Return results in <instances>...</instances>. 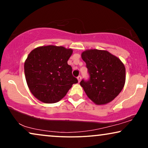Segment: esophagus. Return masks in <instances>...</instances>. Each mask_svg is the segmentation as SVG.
Returning a JSON list of instances; mask_svg holds the SVG:
<instances>
[{
  "instance_id": "obj_1",
  "label": "esophagus",
  "mask_w": 148,
  "mask_h": 148,
  "mask_svg": "<svg viewBox=\"0 0 148 148\" xmlns=\"http://www.w3.org/2000/svg\"><path fill=\"white\" fill-rule=\"evenodd\" d=\"M77 79H78V82H81V79H82V76L79 75V76L77 77Z\"/></svg>"
}]
</instances>
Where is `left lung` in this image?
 I'll list each match as a JSON object with an SVG mask.
<instances>
[{"instance_id": "obj_1", "label": "left lung", "mask_w": 148, "mask_h": 148, "mask_svg": "<svg viewBox=\"0 0 148 148\" xmlns=\"http://www.w3.org/2000/svg\"><path fill=\"white\" fill-rule=\"evenodd\" d=\"M89 79L80 85L95 104H105L118 96L125 83V67L121 60L106 50H88L82 52Z\"/></svg>"}]
</instances>
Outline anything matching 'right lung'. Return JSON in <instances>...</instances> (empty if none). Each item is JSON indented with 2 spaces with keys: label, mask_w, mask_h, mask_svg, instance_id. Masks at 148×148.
Instances as JSON below:
<instances>
[{
  "label": "right lung",
  "mask_w": 148,
  "mask_h": 148,
  "mask_svg": "<svg viewBox=\"0 0 148 148\" xmlns=\"http://www.w3.org/2000/svg\"><path fill=\"white\" fill-rule=\"evenodd\" d=\"M72 53V49L62 46H46L29 54L24 71L29 90L36 98L44 103H56L78 82L67 64Z\"/></svg>",
  "instance_id": "add662e5"
}]
</instances>
